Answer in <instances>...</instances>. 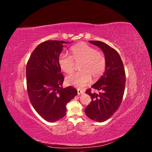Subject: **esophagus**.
Wrapping results in <instances>:
<instances>
[{
    "mask_svg": "<svg viewBox=\"0 0 152 152\" xmlns=\"http://www.w3.org/2000/svg\"><path fill=\"white\" fill-rule=\"evenodd\" d=\"M83 93H84V91H83L80 89H77V94L78 95H80V94H83Z\"/></svg>",
    "mask_w": 152,
    "mask_h": 152,
    "instance_id": "obj_1",
    "label": "esophagus"
}]
</instances>
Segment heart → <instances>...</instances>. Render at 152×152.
I'll use <instances>...</instances> for the list:
<instances>
[{"mask_svg":"<svg viewBox=\"0 0 152 152\" xmlns=\"http://www.w3.org/2000/svg\"><path fill=\"white\" fill-rule=\"evenodd\" d=\"M72 56L61 53L58 58V63L63 72L69 74L74 70L75 62L79 63L78 72L66 78V83L78 87H83L93 77L97 80L105 71L107 59L104 54L86 42H80L70 49Z\"/></svg>","mask_w":152,"mask_h":152,"instance_id":"obj_1","label":"heart"}]
</instances>
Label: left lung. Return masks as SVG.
Segmentation results:
<instances>
[{
  "label": "left lung",
  "mask_w": 152,
  "mask_h": 152,
  "mask_svg": "<svg viewBox=\"0 0 152 152\" xmlns=\"http://www.w3.org/2000/svg\"><path fill=\"white\" fill-rule=\"evenodd\" d=\"M103 50L107 59L105 72L91 87L102 93H92L88 89L86 93L91 98V103L84 111L91 120L99 122L107 120L121 106L126 85V73L120 55L116 50L101 41L89 40Z\"/></svg>",
  "instance_id": "1"
}]
</instances>
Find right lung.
<instances>
[{
    "mask_svg": "<svg viewBox=\"0 0 152 152\" xmlns=\"http://www.w3.org/2000/svg\"><path fill=\"white\" fill-rule=\"evenodd\" d=\"M62 40H47L37 45L26 64V87L30 102L40 115L48 122H56L66 115V105L77 94L74 87H61L63 75L58 58Z\"/></svg>",
    "mask_w": 152,
    "mask_h": 152,
    "instance_id": "obj_1",
    "label": "right lung"
}]
</instances>
